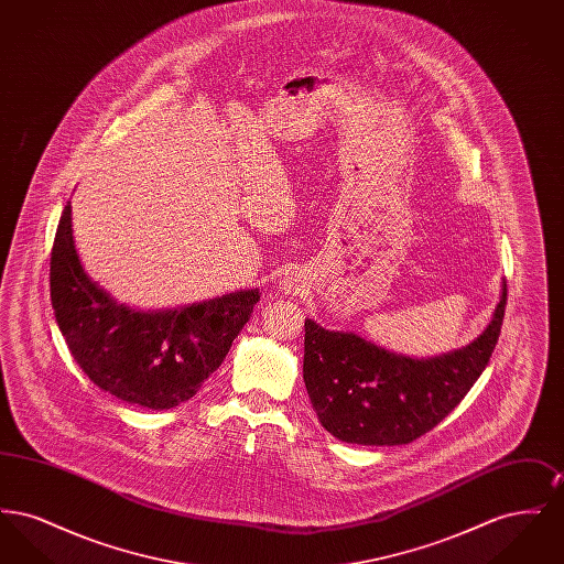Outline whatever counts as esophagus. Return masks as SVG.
<instances>
[{"label": "esophagus", "instance_id": "esophagus-1", "mask_svg": "<svg viewBox=\"0 0 564 564\" xmlns=\"http://www.w3.org/2000/svg\"><path fill=\"white\" fill-rule=\"evenodd\" d=\"M297 283H295V279H283L281 281V292H285V294H292V292H297Z\"/></svg>", "mask_w": 564, "mask_h": 564}]
</instances>
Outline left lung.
Returning a JSON list of instances; mask_svg holds the SVG:
<instances>
[{"label": "left lung", "mask_w": 564, "mask_h": 564, "mask_svg": "<svg viewBox=\"0 0 564 564\" xmlns=\"http://www.w3.org/2000/svg\"><path fill=\"white\" fill-rule=\"evenodd\" d=\"M508 285L482 334L460 349L410 357L355 332L304 322V384L323 430L361 446L410 444L467 395L490 361L506 315Z\"/></svg>", "instance_id": "8db88e82"}]
</instances>
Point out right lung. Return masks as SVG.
<instances>
[{
    "instance_id": "obj_1",
    "label": "right lung",
    "mask_w": 564,
    "mask_h": 564,
    "mask_svg": "<svg viewBox=\"0 0 564 564\" xmlns=\"http://www.w3.org/2000/svg\"><path fill=\"white\" fill-rule=\"evenodd\" d=\"M51 300L84 375L120 402L169 410L194 398L221 366L260 290L162 311L118 302L82 267L67 203L51 256Z\"/></svg>"
}]
</instances>
